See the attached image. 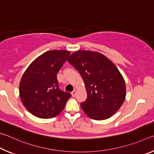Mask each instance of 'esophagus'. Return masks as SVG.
Returning a JSON list of instances; mask_svg holds the SVG:
<instances>
[{"label": "esophagus", "mask_w": 154, "mask_h": 154, "mask_svg": "<svg viewBox=\"0 0 154 154\" xmlns=\"http://www.w3.org/2000/svg\"><path fill=\"white\" fill-rule=\"evenodd\" d=\"M75 94H76V91H75V90L73 91L72 92V97H74L75 96Z\"/></svg>", "instance_id": "obj_1"}]
</instances>
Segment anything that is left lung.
Instances as JSON below:
<instances>
[{"label": "left lung", "mask_w": 154, "mask_h": 154, "mask_svg": "<svg viewBox=\"0 0 154 154\" xmlns=\"http://www.w3.org/2000/svg\"><path fill=\"white\" fill-rule=\"evenodd\" d=\"M67 61L81 75L87 93L80 106L93 120L107 119L122 106L126 97V85L115 65L102 54L79 51Z\"/></svg>", "instance_id": "obj_1"}]
</instances>
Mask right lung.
<instances>
[{
    "label": "right lung",
    "mask_w": 154,
    "mask_h": 154,
    "mask_svg": "<svg viewBox=\"0 0 154 154\" xmlns=\"http://www.w3.org/2000/svg\"><path fill=\"white\" fill-rule=\"evenodd\" d=\"M69 51H47L29 65L20 84L22 103L32 114L52 118L63 111L71 94L61 91L57 74L69 55Z\"/></svg>",
    "instance_id": "1"
}]
</instances>
